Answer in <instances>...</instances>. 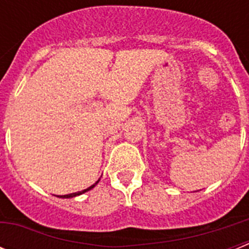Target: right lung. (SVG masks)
Returning <instances> with one entry per match:
<instances>
[{
    "label": "right lung",
    "instance_id": "add662e5",
    "mask_svg": "<svg viewBox=\"0 0 249 249\" xmlns=\"http://www.w3.org/2000/svg\"><path fill=\"white\" fill-rule=\"evenodd\" d=\"M101 179V178H100ZM100 179H98L97 182H96V183H93L92 184V186H89V188H86V190H83V191H80V192H74V193H70V195H65V196H57V197H59V198H73V197H77V196H80V195H83V193H86V192H89V191H91L92 188H94V187L97 186V183L98 182H100Z\"/></svg>",
    "mask_w": 249,
    "mask_h": 249
}]
</instances>
